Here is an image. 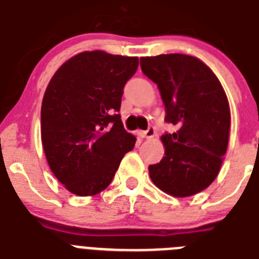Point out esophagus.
<instances>
[{
    "mask_svg": "<svg viewBox=\"0 0 259 259\" xmlns=\"http://www.w3.org/2000/svg\"><path fill=\"white\" fill-rule=\"evenodd\" d=\"M142 134H143V138H146V139L154 138V137H155V127L150 126L147 130H145Z\"/></svg>",
    "mask_w": 259,
    "mask_h": 259,
    "instance_id": "1",
    "label": "esophagus"
}]
</instances>
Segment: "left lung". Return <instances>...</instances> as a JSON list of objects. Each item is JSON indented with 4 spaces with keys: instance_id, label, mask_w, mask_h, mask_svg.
<instances>
[{
    "instance_id": "obj_1",
    "label": "left lung",
    "mask_w": 259,
    "mask_h": 259,
    "mask_svg": "<svg viewBox=\"0 0 259 259\" xmlns=\"http://www.w3.org/2000/svg\"><path fill=\"white\" fill-rule=\"evenodd\" d=\"M145 75L159 87L165 121L176 125L161 136L165 156L148 167L152 183L173 197H190L219 175L228 147L231 111L222 83L210 67L188 55L141 58Z\"/></svg>"
}]
</instances>
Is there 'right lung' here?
Instances as JSON below:
<instances>
[{
  "instance_id": "right-lung-1",
  "label": "right lung",
  "mask_w": 259,
  "mask_h": 259,
  "mask_svg": "<svg viewBox=\"0 0 259 259\" xmlns=\"http://www.w3.org/2000/svg\"><path fill=\"white\" fill-rule=\"evenodd\" d=\"M137 69L138 57L87 51L52 76L41 103V143L51 170L73 194L103 192L136 145L118 112Z\"/></svg>"
}]
</instances>
